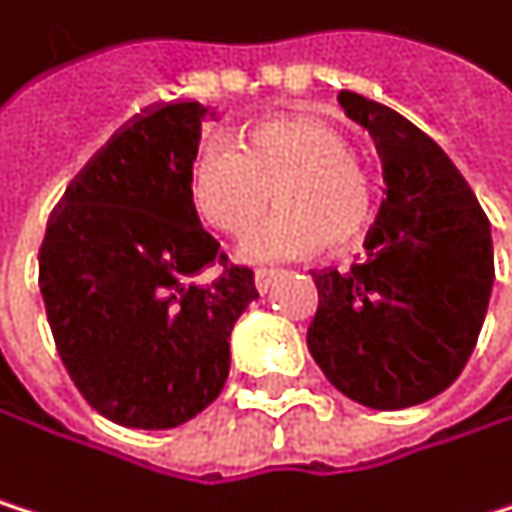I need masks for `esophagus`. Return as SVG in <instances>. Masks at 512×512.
Listing matches in <instances>:
<instances>
[{"label":"esophagus","mask_w":512,"mask_h":512,"mask_svg":"<svg viewBox=\"0 0 512 512\" xmlns=\"http://www.w3.org/2000/svg\"><path fill=\"white\" fill-rule=\"evenodd\" d=\"M285 270L279 267H258V273H254V285H258V291H267Z\"/></svg>","instance_id":"esophagus-1"}]
</instances>
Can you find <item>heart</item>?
I'll return each mask as SVG.
<instances>
[{"instance_id":"obj_1","label":"heart","mask_w":512,"mask_h":512,"mask_svg":"<svg viewBox=\"0 0 512 512\" xmlns=\"http://www.w3.org/2000/svg\"><path fill=\"white\" fill-rule=\"evenodd\" d=\"M194 206L206 227L236 236L245 261H297L324 242H355L376 212V175L340 121L315 108L251 121L230 145H206L194 163Z\"/></svg>"}]
</instances>
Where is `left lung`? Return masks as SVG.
<instances>
[{
    "instance_id": "obj_1",
    "label": "left lung",
    "mask_w": 512,
    "mask_h": 512,
    "mask_svg": "<svg viewBox=\"0 0 512 512\" xmlns=\"http://www.w3.org/2000/svg\"><path fill=\"white\" fill-rule=\"evenodd\" d=\"M379 154L388 197L349 273L312 270L318 309L306 346L334 388L373 410H404L464 370L489 309V218L452 157L410 118L343 90Z\"/></svg>"
}]
</instances>
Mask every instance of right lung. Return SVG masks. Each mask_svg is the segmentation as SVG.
<instances>
[{
    "label": "right lung",
    "mask_w": 512,
    "mask_h": 512,
    "mask_svg": "<svg viewBox=\"0 0 512 512\" xmlns=\"http://www.w3.org/2000/svg\"><path fill=\"white\" fill-rule=\"evenodd\" d=\"M206 108L160 99L72 178L39 248V288L60 361L87 404L124 428L203 413L230 373V331L258 300L200 224L194 160ZM218 266L203 286L196 273Z\"/></svg>",
    "instance_id": "right-lung-1"
}]
</instances>
